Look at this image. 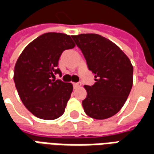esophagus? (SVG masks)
Here are the masks:
<instances>
[{
  "mask_svg": "<svg viewBox=\"0 0 154 154\" xmlns=\"http://www.w3.org/2000/svg\"><path fill=\"white\" fill-rule=\"evenodd\" d=\"M81 86H82V83H81V82H75V83H73L74 88H78V87H80Z\"/></svg>",
  "mask_w": 154,
  "mask_h": 154,
  "instance_id": "1",
  "label": "esophagus"
}]
</instances>
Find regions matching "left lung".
Masks as SVG:
<instances>
[{
    "mask_svg": "<svg viewBox=\"0 0 154 154\" xmlns=\"http://www.w3.org/2000/svg\"><path fill=\"white\" fill-rule=\"evenodd\" d=\"M82 52L89 70L95 75L93 86H84V111L96 119H108L119 112L133 86V65L112 41L97 34L72 36Z\"/></svg>",
    "mask_w": 154,
    "mask_h": 154,
    "instance_id": "obj_1",
    "label": "left lung"
}]
</instances>
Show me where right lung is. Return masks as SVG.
I'll return each mask as SVG.
<instances>
[{"mask_svg":"<svg viewBox=\"0 0 154 154\" xmlns=\"http://www.w3.org/2000/svg\"><path fill=\"white\" fill-rule=\"evenodd\" d=\"M75 47L70 35L45 33L25 48L14 69V82L20 100L39 119H57L65 111L73 90L70 82L54 80L61 54Z\"/></svg>","mask_w":154,"mask_h":154,"instance_id":"right-lung-1","label":"right lung"}]
</instances>
